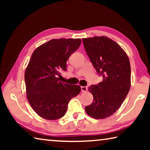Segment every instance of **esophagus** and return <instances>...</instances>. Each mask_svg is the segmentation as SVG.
<instances>
[{"mask_svg":"<svg viewBox=\"0 0 150 150\" xmlns=\"http://www.w3.org/2000/svg\"><path fill=\"white\" fill-rule=\"evenodd\" d=\"M81 91H82V92H85V91H87L88 87L85 86V87H81Z\"/></svg>","mask_w":150,"mask_h":150,"instance_id":"esophagus-1","label":"esophagus"}]
</instances>
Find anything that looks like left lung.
<instances>
[{"mask_svg":"<svg viewBox=\"0 0 150 150\" xmlns=\"http://www.w3.org/2000/svg\"><path fill=\"white\" fill-rule=\"evenodd\" d=\"M83 43L96 73L103 78L88 87L93 102L85 106V111L94 118H106L120 108L130 91V61L122 48L109 38H83Z\"/></svg>","mask_w":150,"mask_h":150,"instance_id":"8db88e82","label":"left lung"}]
</instances>
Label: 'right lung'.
<instances>
[{"label":"right lung","instance_id":"right-lung-1","mask_svg":"<svg viewBox=\"0 0 150 150\" xmlns=\"http://www.w3.org/2000/svg\"><path fill=\"white\" fill-rule=\"evenodd\" d=\"M81 43V39H53L34 50L25 71L27 98L35 112L46 120L65 115L68 103L81 91L79 85L59 81L60 71Z\"/></svg>","mask_w":150,"mask_h":150}]
</instances>
